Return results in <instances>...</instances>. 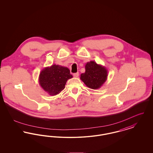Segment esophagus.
<instances>
[{
	"instance_id": "1",
	"label": "esophagus",
	"mask_w": 153,
	"mask_h": 153,
	"mask_svg": "<svg viewBox=\"0 0 153 153\" xmlns=\"http://www.w3.org/2000/svg\"><path fill=\"white\" fill-rule=\"evenodd\" d=\"M79 76V73L77 72V73H73V76L75 77H77Z\"/></svg>"
}]
</instances>
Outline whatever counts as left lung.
<instances>
[{
  "label": "left lung",
  "mask_w": 153,
  "mask_h": 153,
  "mask_svg": "<svg viewBox=\"0 0 153 153\" xmlns=\"http://www.w3.org/2000/svg\"><path fill=\"white\" fill-rule=\"evenodd\" d=\"M85 68V72L81 74L80 79L91 89H97L101 87L107 79L108 70L107 68L97 64L94 61L88 62Z\"/></svg>",
  "instance_id": "obj_1"
}]
</instances>
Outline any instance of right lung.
<instances>
[{
  "label": "right lung",
  "instance_id": "right-lung-1",
  "mask_svg": "<svg viewBox=\"0 0 153 153\" xmlns=\"http://www.w3.org/2000/svg\"><path fill=\"white\" fill-rule=\"evenodd\" d=\"M72 77L68 68L54 64L42 70L38 81L45 92L49 95L55 96L65 88L67 80Z\"/></svg>",
  "mask_w": 153,
  "mask_h": 153
}]
</instances>
